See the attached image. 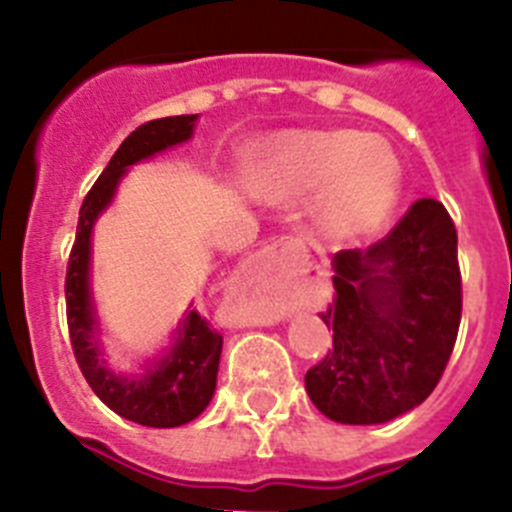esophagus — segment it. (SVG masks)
Wrapping results in <instances>:
<instances>
[{
  "mask_svg": "<svg viewBox=\"0 0 512 512\" xmlns=\"http://www.w3.org/2000/svg\"><path fill=\"white\" fill-rule=\"evenodd\" d=\"M306 270L301 252L288 239H275L273 245H267L265 250L257 252L250 262V273L255 278L267 280L278 290H288L298 283V278Z\"/></svg>",
  "mask_w": 512,
  "mask_h": 512,
  "instance_id": "esophagus-1",
  "label": "esophagus"
}]
</instances>
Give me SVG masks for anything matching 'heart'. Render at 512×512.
Returning <instances> with one entry per match:
<instances>
[{"label":"heart","mask_w":512,"mask_h":512,"mask_svg":"<svg viewBox=\"0 0 512 512\" xmlns=\"http://www.w3.org/2000/svg\"><path fill=\"white\" fill-rule=\"evenodd\" d=\"M252 191L267 201L316 196V214L331 237L357 239L375 232L400 196V168L380 142L354 130H296L275 135L247 173Z\"/></svg>","instance_id":"obj_1"}]
</instances>
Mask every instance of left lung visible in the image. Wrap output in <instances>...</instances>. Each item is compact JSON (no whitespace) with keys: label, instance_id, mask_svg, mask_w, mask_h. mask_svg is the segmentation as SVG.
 Returning <instances> with one entry per match:
<instances>
[{"label":"left lung","instance_id":"left-lung-1","mask_svg":"<svg viewBox=\"0 0 512 512\" xmlns=\"http://www.w3.org/2000/svg\"><path fill=\"white\" fill-rule=\"evenodd\" d=\"M334 342L306 372L313 405L336 423H385L421 405L446 370L462 321L457 227L418 199L380 242L334 255Z\"/></svg>","mask_w":512,"mask_h":512}]
</instances>
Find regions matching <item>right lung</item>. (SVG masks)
Returning <instances> with one entry per match:
<instances>
[{"label": "right lung", "mask_w": 512, "mask_h": 512, "mask_svg": "<svg viewBox=\"0 0 512 512\" xmlns=\"http://www.w3.org/2000/svg\"><path fill=\"white\" fill-rule=\"evenodd\" d=\"M196 114L163 117L140 124L119 145L78 211L76 242L71 247L66 270V316L73 357L84 372L89 388L114 413L140 426L173 428L201 416L216 388V372L222 357V334L206 316L191 311L178 326V339L168 357L145 375L127 380L104 367L99 342L94 339L96 321L89 296V255L91 227L104 206L112 201L114 188L124 176V168L142 158L178 145L193 135Z\"/></svg>", "instance_id": "right-lung-1"}]
</instances>
